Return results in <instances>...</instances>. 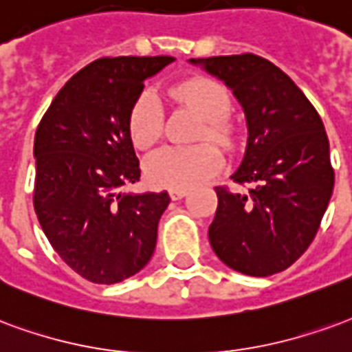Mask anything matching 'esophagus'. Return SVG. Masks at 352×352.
Returning <instances> with one entry per match:
<instances>
[{
  "instance_id": "esophagus-1",
  "label": "esophagus",
  "mask_w": 352,
  "mask_h": 352,
  "mask_svg": "<svg viewBox=\"0 0 352 352\" xmlns=\"http://www.w3.org/2000/svg\"><path fill=\"white\" fill-rule=\"evenodd\" d=\"M168 195H170V199H173V201H179V199H184V197L187 195V189H170Z\"/></svg>"
}]
</instances>
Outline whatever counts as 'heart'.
Here are the masks:
<instances>
[{
  "label": "heart",
  "mask_w": 352,
  "mask_h": 352,
  "mask_svg": "<svg viewBox=\"0 0 352 352\" xmlns=\"http://www.w3.org/2000/svg\"><path fill=\"white\" fill-rule=\"evenodd\" d=\"M173 97L201 116L197 140L212 138L221 146H232L236 125L227 116L230 97L227 89L214 78L195 76L179 82L173 88ZM163 133V110L157 95L144 91L129 112V137L133 144L146 150L159 140ZM221 151L210 142L197 146H165L150 155L146 163V176L150 184L170 189H186L201 184L202 179L219 168Z\"/></svg>",
  "instance_id": "1"
}]
</instances>
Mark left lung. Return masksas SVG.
<instances>
[{
	"label": "left lung",
	"mask_w": 352,
	"mask_h": 352,
	"mask_svg": "<svg viewBox=\"0 0 352 352\" xmlns=\"http://www.w3.org/2000/svg\"><path fill=\"white\" fill-rule=\"evenodd\" d=\"M189 61L232 89L248 122L245 153L230 178L251 189L215 187L212 250L245 276L283 272L313 242L334 189L322 120L304 91L261 56Z\"/></svg>",
	"instance_id": "8db88e82"
}]
</instances>
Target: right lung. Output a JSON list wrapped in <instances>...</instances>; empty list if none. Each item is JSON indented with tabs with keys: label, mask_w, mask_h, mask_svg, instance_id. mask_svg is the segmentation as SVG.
I'll list each match as a JSON object with an SVG mask.
<instances>
[{
	"label": "right lung",
	"mask_w": 352,
	"mask_h": 352,
	"mask_svg": "<svg viewBox=\"0 0 352 352\" xmlns=\"http://www.w3.org/2000/svg\"><path fill=\"white\" fill-rule=\"evenodd\" d=\"M170 56L101 58L58 91L35 133L33 206L56 253L91 283L135 276L153 255L170 197L120 193L140 178L129 112Z\"/></svg>",
	"instance_id": "1"
}]
</instances>
